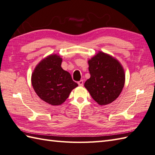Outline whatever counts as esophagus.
<instances>
[{
    "instance_id": "obj_1",
    "label": "esophagus",
    "mask_w": 155,
    "mask_h": 155,
    "mask_svg": "<svg viewBox=\"0 0 155 155\" xmlns=\"http://www.w3.org/2000/svg\"><path fill=\"white\" fill-rule=\"evenodd\" d=\"M78 84L79 85H80V86H83V85H84V80L79 81L78 82Z\"/></svg>"
}]
</instances>
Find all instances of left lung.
Masks as SVG:
<instances>
[{
	"label": "left lung",
	"instance_id": "8db88e82",
	"mask_svg": "<svg viewBox=\"0 0 155 155\" xmlns=\"http://www.w3.org/2000/svg\"><path fill=\"white\" fill-rule=\"evenodd\" d=\"M90 78L85 82L92 98L101 105L115 101L125 84V72L119 61L104 52L88 61Z\"/></svg>",
	"mask_w": 155,
	"mask_h": 155
}]
</instances>
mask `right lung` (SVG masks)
<instances>
[{
    "mask_svg": "<svg viewBox=\"0 0 155 155\" xmlns=\"http://www.w3.org/2000/svg\"><path fill=\"white\" fill-rule=\"evenodd\" d=\"M61 58L50 55L37 65L32 75L34 91L43 101L51 105H59L78 86L69 72L61 67Z\"/></svg>",
    "mask_w": 155,
    "mask_h": 155,
    "instance_id": "1",
    "label": "right lung"
}]
</instances>
